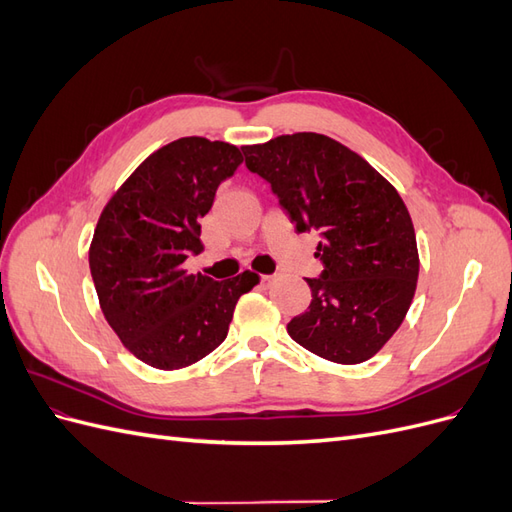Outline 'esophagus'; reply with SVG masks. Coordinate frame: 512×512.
Wrapping results in <instances>:
<instances>
[{"instance_id": "34e87169", "label": "esophagus", "mask_w": 512, "mask_h": 512, "mask_svg": "<svg viewBox=\"0 0 512 512\" xmlns=\"http://www.w3.org/2000/svg\"><path fill=\"white\" fill-rule=\"evenodd\" d=\"M260 284L265 286V288H269V286L273 284V275H262V277H260Z\"/></svg>"}]
</instances>
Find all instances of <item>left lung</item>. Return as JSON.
<instances>
[{"label": "left lung", "mask_w": 512, "mask_h": 512, "mask_svg": "<svg viewBox=\"0 0 512 512\" xmlns=\"http://www.w3.org/2000/svg\"><path fill=\"white\" fill-rule=\"evenodd\" d=\"M245 166L271 183L297 232L318 230L320 277L288 335L322 359H371L404 322L418 280L410 213L393 185L346 145L316 132L243 147Z\"/></svg>", "instance_id": "8db88e82"}]
</instances>
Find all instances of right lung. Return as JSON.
<instances>
[{
	"label": "right lung",
	"mask_w": 512,
	"mask_h": 512,
	"mask_svg": "<svg viewBox=\"0 0 512 512\" xmlns=\"http://www.w3.org/2000/svg\"><path fill=\"white\" fill-rule=\"evenodd\" d=\"M241 162L230 143L179 138L153 151L100 215L89 269L102 314L151 367L173 371L205 359L226 339L241 294L258 284L252 271L215 282L183 269L203 252L198 220Z\"/></svg>",
	"instance_id": "1"
}]
</instances>
